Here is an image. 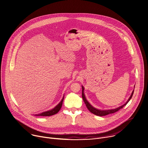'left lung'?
Returning <instances> with one entry per match:
<instances>
[{"mask_svg":"<svg viewBox=\"0 0 148 148\" xmlns=\"http://www.w3.org/2000/svg\"><path fill=\"white\" fill-rule=\"evenodd\" d=\"M134 88H135V87H134ZM82 99H83V101L84 102V103H86V107L87 108H88V110L92 114H94V115H96L97 116H105V115H108L110 114H112V113H114L118 111H119L120 109L122 108L124 106H125V105L127 104L128 103V102L130 101V99H131L132 95H133V94H134V90L132 91L130 97L129 98L128 100L125 103H124L123 105H121V107H118L116 108H115V109H112V110H98V109H97L95 108H94V107H92V105L88 102V101L87 100L86 98V96H85V94H84V88L83 86H82Z\"/></svg>","mask_w":148,"mask_h":148,"instance_id":"left-lung-1","label":"left lung"}]
</instances>
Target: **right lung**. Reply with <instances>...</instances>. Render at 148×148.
I'll return each instance as SVG.
<instances>
[{"label":"right lung","instance_id":"1","mask_svg":"<svg viewBox=\"0 0 148 148\" xmlns=\"http://www.w3.org/2000/svg\"><path fill=\"white\" fill-rule=\"evenodd\" d=\"M64 96H63L61 101L60 102V103L56 105V106L52 110H49V111H45V112H43L42 113H40L39 114H36L35 115L36 116H51V115H53L54 114H56L57 112H58V111H60V110L61 109V107H62V102H63V100H64Z\"/></svg>","mask_w":148,"mask_h":148}]
</instances>
